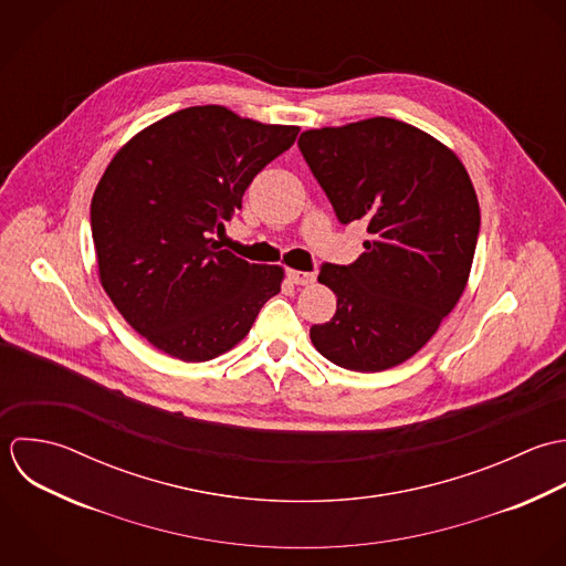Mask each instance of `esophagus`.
Here are the masks:
<instances>
[{
  "mask_svg": "<svg viewBox=\"0 0 566 566\" xmlns=\"http://www.w3.org/2000/svg\"><path fill=\"white\" fill-rule=\"evenodd\" d=\"M287 274V279H290V283H294V285H310V283H314L316 281V274L314 272H301V270H287L285 272Z\"/></svg>",
  "mask_w": 566,
  "mask_h": 566,
  "instance_id": "34e87169",
  "label": "esophagus"
}]
</instances>
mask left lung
Returning a JSON list of instances; mask_svg holds the SVG:
<instances>
[{"mask_svg":"<svg viewBox=\"0 0 566 566\" xmlns=\"http://www.w3.org/2000/svg\"><path fill=\"white\" fill-rule=\"evenodd\" d=\"M298 149L340 223L367 221L365 252L325 263L318 281L338 305L314 325V347L334 365L376 374L415 356L459 303L481 212L461 160L395 118L301 134Z\"/></svg>","mask_w":566,"mask_h":566,"instance_id":"1","label":"left lung"}]
</instances>
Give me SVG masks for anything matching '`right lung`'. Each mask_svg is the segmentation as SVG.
Instances as JSON below:
<instances>
[{
	"label": "right lung",
	"instance_id": "obj_1",
	"mask_svg": "<svg viewBox=\"0 0 566 566\" xmlns=\"http://www.w3.org/2000/svg\"><path fill=\"white\" fill-rule=\"evenodd\" d=\"M298 127L263 125L226 107L180 109L134 136L92 197L101 283L156 349L206 363L250 332L281 292L283 268L221 250L212 234L241 208L259 171Z\"/></svg>",
	"mask_w": 566,
	"mask_h": 566
}]
</instances>
